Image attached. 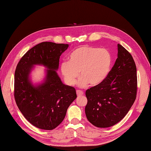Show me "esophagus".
<instances>
[{"mask_svg": "<svg viewBox=\"0 0 151 151\" xmlns=\"http://www.w3.org/2000/svg\"><path fill=\"white\" fill-rule=\"evenodd\" d=\"M76 93H77V95L78 96H83L84 94V93L83 92V91H80V90H77Z\"/></svg>", "mask_w": 151, "mask_h": 151, "instance_id": "1", "label": "esophagus"}]
</instances>
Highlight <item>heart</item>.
<instances>
[{
	"label": "heart",
	"mask_w": 151,
	"mask_h": 151,
	"mask_svg": "<svg viewBox=\"0 0 151 151\" xmlns=\"http://www.w3.org/2000/svg\"><path fill=\"white\" fill-rule=\"evenodd\" d=\"M111 62V55L108 50L81 46L69 53L68 62L61 63L60 71L68 86L76 84L79 73L81 77L77 84L80 87H85L89 83L96 86L106 78Z\"/></svg>",
	"instance_id": "heart-1"
}]
</instances>
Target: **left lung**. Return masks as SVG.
Wrapping results in <instances>:
<instances>
[{
  "label": "left lung",
  "instance_id": "8db88e82",
  "mask_svg": "<svg viewBox=\"0 0 151 151\" xmlns=\"http://www.w3.org/2000/svg\"><path fill=\"white\" fill-rule=\"evenodd\" d=\"M137 77L132 55L118 44V58L106 78L86 91L88 121L99 128L116 124L125 116L137 96Z\"/></svg>",
  "mask_w": 151,
  "mask_h": 151
}]
</instances>
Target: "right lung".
I'll list each match as a JSON object with an SVG mask.
<instances>
[{
  "label": "right lung",
  "instance_id": "1",
  "mask_svg": "<svg viewBox=\"0 0 151 151\" xmlns=\"http://www.w3.org/2000/svg\"><path fill=\"white\" fill-rule=\"evenodd\" d=\"M68 47V44L40 43L29 50L17 65L14 91L16 104L26 119L40 129H55L77 98L75 88L63 84L55 71L60 55ZM34 65L48 68L44 83L38 86H34L29 79Z\"/></svg>",
  "mask_w": 151,
  "mask_h": 151
}]
</instances>
